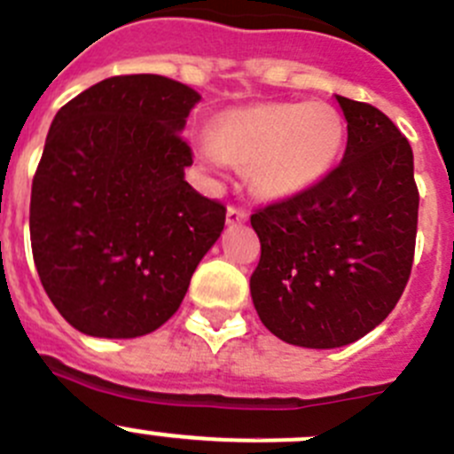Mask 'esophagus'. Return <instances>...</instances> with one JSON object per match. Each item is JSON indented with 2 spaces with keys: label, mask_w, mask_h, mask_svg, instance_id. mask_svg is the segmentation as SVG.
I'll return each mask as SVG.
<instances>
[{
  "label": "esophagus",
  "mask_w": 454,
  "mask_h": 454,
  "mask_svg": "<svg viewBox=\"0 0 454 454\" xmlns=\"http://www.w3.org/2000/svg\"><path fill=\"white\" fill-rule=\"evenodd\" d=\"M246 219H248V213L241 208H235V206H231V208L226 210V223L228 226H237V223H244Z\"/></svg>",
  "instance_id": "esophagus-1"
}]
</instances>
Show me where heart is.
Instances as JSON below:
<instances>
[{
    "instance_id": "b5f03b06",
    "label": "heart",
    "mask_w": 454,
    "mask_h": 454,
    "mask_svg": "<svg viewBox=\"0 0 454 454\" xmlns=\"http://www.w3.org/2000/svg\"><path fill=\"white\" fill-rule=\"evenodd\" d=\"M346 121L324 101H279L223 110L213 121V142L197 146L210 170L226 161L248 168L254 195L270 201L310 191L337 164Z\"/></svg>"
}]
</instances>
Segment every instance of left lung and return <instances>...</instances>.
<instances>
[{"instance_id":"8db88e82","label":"left lung","mask_w":454,"mask_h":454,"mask_svg":"<svg viewBox=\"0 0 454 454\" xmlns=\"http://www.w3.org/2000/svg\"><path fill=\"white\" fill-rule=\"evenodd\" d=\"M344 160L317 186L250 217L262 324L301 348L348 346L397 306L415 257L419 192L408 139L375 106L337 95Z\"/></svg>"}]
</instances>
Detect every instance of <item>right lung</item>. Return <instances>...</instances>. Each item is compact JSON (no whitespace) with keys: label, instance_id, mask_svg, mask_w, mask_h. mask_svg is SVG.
<instances>
[{"label":"right lung","instance_id":"add662e5","mask_svg":"<svg viewBox=\"0 0 454 454\" xmlns=\"http://www.w3.org/2000/svg\"><path fill=\"white\" fill-rule=\"evenodd\" d=\"M201 95L161 74L108 77L61 106L30 192L43 290L79 333L133 339L177 312L226 208L184 177Z\"/></svg>","mask_w":454,"mask_h":454}]
</instances>
